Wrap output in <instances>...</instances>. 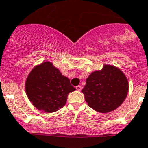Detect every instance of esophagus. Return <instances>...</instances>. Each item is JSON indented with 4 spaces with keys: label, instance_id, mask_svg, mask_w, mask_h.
<instances>
[{
    "label": "esophagus",
    "instance_id": "1",
    "mask_svg": "<svg viewBox=\"0 0 148 148\" xmlns=\"http://www.w3.org/2000/svg\"><path fill=\"white\" fill-rule=\"evenodd\" d=\"M76 89H77V90H78V91H81V90H82V87L80 85H78V86H77V87H76Z\"/></svg>",
    "mask_w": 148,
    "mask_h": 148
}]
</instances>
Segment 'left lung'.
<instances>
[{
	"instance_id": "8db88e82",
	"label": "left lung",
	"mask_w": 148,
	"mask_h": 148,
	"mask_svg": "<svg viewBox=\"0 0 148 148\" xmlns=\"http://www.w3.org/2000/svg\"><path fill=\"white\" fill-rule=\"evenodd\" d=\"M129 90L128 81L121 70L104 66L92 73L82 90L87 104L97 112L108 113L124 102Z\"/></svg>"
}]
</instances>
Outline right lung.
<instances>
[{
	"label": "right lung",
	"instance_id": "1",
	"mask_svg": "<svg viewBox=\"0 0 148 148\" xmlns=\"http://www.w3.org/2000/svg\"><path fill=\"white\" fill-rule=\"evenodd\" d=\"M29 100L39 110L55 112L66 104L69 93L76 90L67 77L50 62L34 67L26 81Z\"/></svg>",
	"mask_w": 148,
	"mask_h": 148
}]
</instances>
